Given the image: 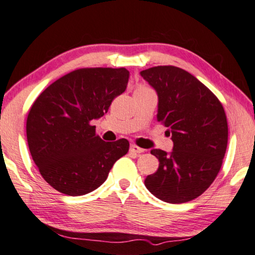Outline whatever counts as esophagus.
<instances>
[{
  "label": "esophagus",
  "mask_w": 255,
  "mask_h": 255,
  "mask_svg": "<svg viewBox=\"0 0 255 255\" xmlns=\"http://www.w3.org/2000/svg\"><path fill=\"white\" fill-rule=\"evenodd\" d=\"M130 151H131V152H134V153H142V152H144V149L139 148V146L135 145V144H132L130 146Z\"/></svg>",
  "instance_id": "1"
}]
</instances>
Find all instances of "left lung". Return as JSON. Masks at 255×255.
Wrapping results in <instances>:
<instances>
[{
	"label": "left lung",
	"mask_w": 255,
	"mask_h": 255,
	"mask_svg": "<svg viewBox=\"0 0 255 255\" xmlns=\"http://www.w3.org/2000/svg\"><path fill=\"white\" fill-rule=\"evenodd\" d=\"M140 74L158 94L157 120L173 142L170 153L151 150L159 168L144 185L166 203L190 202L221 170L229 137L224 107L195 76L178 67L157 66Z\"/></svg>",
	"instance_id": "1"
}]
</instances>
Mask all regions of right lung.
<instances>
[{
  "mask_svg": "<svg viewBox=\"0 0 255 255\" xmlns=\"http://www.w3.org/2000/svg\"><path fill=\"white\" fill-rule=\"evenodd\" d=\"M128 77L125 68L76 69L48 86L31 106L30 153L43 179L59 193L82 196L95 190L128 153L127 139L103 141L92 121L107 113Z\"/></svg>",
  "mask_w": 255,
  "mask_h": 255,
  "instance_id": "right-lung-1",
  "label": "right lung"
}]
</instances>
